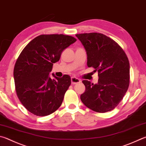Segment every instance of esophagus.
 Segmentation results:
<instances>
[{
    "mask_svg": "<svg viewBox=\"0 0 146 146\" xmlns=\"http://www.w3.org/2000/svg\"><path fill=\"white\" fill-rule=\"evenodd\" d=\"M71 84L75 85V84H79L81 82V80H80V79H78V78H76L75 77V76H73V77H71Z\"/></svg>",
    "mask_w": 146,
    "mask_h": 146,
    "instance_id": "34e87169",
    "label": "esophagus"
}]
</instances>
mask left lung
I'll list each match as a JSON object with an SVG mask.
<instances>
[{"instance_id": "1", "label": "left lung", "mask_w": 146, "mask_h": 146, "mask_svg": "<svg viewBox=\"0 0 146 146\" xmlns=\"http://www.w3.org/2000/svg\"><path fill=\"white\" fill-rule=\"evenodd\" d=\"M87 55V66L98 72V83L82 82L86 91L80 96L90 109L105 113L114 109L129 84V62L123 48L109 37L97 33L78 34Z\"/></svg>"}]
</instances>
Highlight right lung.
Returning <instances> with one entry per match:
<instances>
[{
  "mask_svg": "<svg viewBox=\"0 0 146 146\" xmlns=\"http://www.w3.org/2000/svg\"><path fill=\"white\" fill-rule=\"evenodd\" d=\"M76 41L64 34H42L26 45L16 61L13 75L18 99L31 113L46 116L61 105L71 85L68 75L52 79L53 63L59 61L62 52Z\"/></svg>",
  "mask_w": 146,
  "mask_h": 146,
  "instance_id": "right-lung-1",
  "label": "right lung"
}]
</instances>
